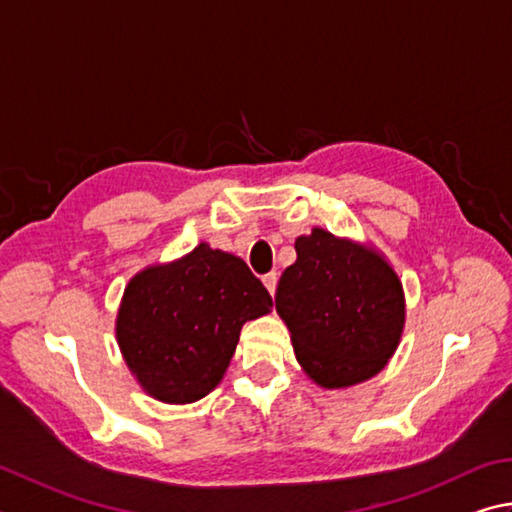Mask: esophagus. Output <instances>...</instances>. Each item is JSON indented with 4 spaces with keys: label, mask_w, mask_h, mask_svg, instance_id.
I'll list each match as a JSON object with an SVG mask.
<instances>
[{
    "label": "esophagus",
    "mask_w": 512,
    "mask_h": 512,
    "mask_svg": "<svg viewBox=\"0 0 512 512\" xmlns=\"http://www.w3.org/2000/svg\"><path fill=\"white\" fill-rule=\"evenodd\" d=\"M262 282H264V286L268 288V293L275 295V288H277V273H268V275H264V277H262Z\"/></svg>",
    "instance_id": "34e87169"
}]
</instances>
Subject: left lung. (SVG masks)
<instances>
[{
    "label": "left lung",
    "instance_id": "left-lung-1",
    "mask_svg": "<svg viewBox=\"0 0 512 512\" xmlns=\"http://www.w3.org/2000/svg\"><path fill=\"white\" fill-rule=\"evenodd\" d=\"M297 259L280 277L275 309L295 356L322 387L376 376L401 340L403 286L383 257L315 228L295 239Z\"/></svg>",
    "mask_w": 512,
    "mask_h": 512
}]
</instances>
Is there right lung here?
Returning <instances> with one entry per match:
<instances>
[{"instance_id": "obj_1", "label": "right lung", "mask_w": 512, "mask_h": 512, "mask_svg": "<svg viewBox=\"0 0 512 512\" xmlns=\"http://www.w3.org/2000/svg\"><path fill=\"white\" fill-rule=\"evenodd\" d=\"M271 306L244 259L199 244L179 262L147 268L129 282L118 345L147 394L192 403L224 378L244 322Z\"/></svg>"}]
</instances>
